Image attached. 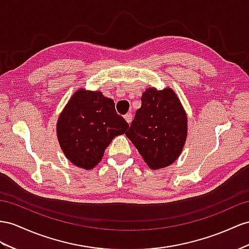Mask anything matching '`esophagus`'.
<instances>
[{"label": "esophagus", "mask_w": 249, "mask_h": 249, "mask_svg": "<svg viewBox=\"0 0 249 249\" xmlns=\"http://www.w3.org/2000/svg\"><path fill=\"white\" fill-rule=\"evenodd\" d=\"M124 119L126 120L127 123H130L131 120H132V114L131 113H126L124 116Z\"/></svg>", "instance_id": "1"}]
</instances>
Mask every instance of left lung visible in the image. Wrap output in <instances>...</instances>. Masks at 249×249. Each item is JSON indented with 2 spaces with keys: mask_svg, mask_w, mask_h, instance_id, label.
<instances>
[{
  "mask_svg": "<svg viewBox=\"0 0 249 249\" xmlns=\"http://www.w3.org/2000/svg\"><path fill=\"white\" fill-rule=\"evenodd\" d=\"M127 136L152 169L174 163L184 147L187 118L173 89H146Z\"/></svg>",
  "mask_w": 249,
  "mask_h": 249,
  "instance_id": "8db88e82",
  "label": "left lung"
}]
</instances>
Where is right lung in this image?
<instances>
[{"mask_svg": "<svg viewBox=\"0 0 249 249\" xmlns=\"http://www.w3.org/2000/svg\"><path fill=\"white\" fill-rule=\"evenodd\" d=\"M129 125L117 113L114 102L100 91L80 89L69 100L56 124L61 148L68 160L91 169L112 139L124 135Z\"/></svg>", "mask_w": 249, "mask_h": 249, "instance_id": "add662e5", "label": "right lung"}]
</instances>
